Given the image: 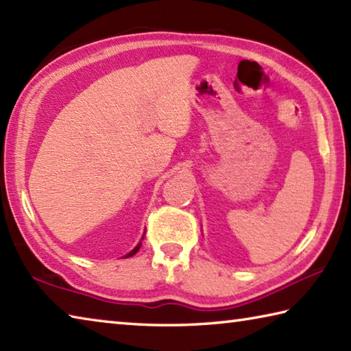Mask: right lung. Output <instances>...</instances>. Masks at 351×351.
Wrapping results in <instances>:
<instances>
[{
	"instance_id": "add662e5",
	"label": "right lung",
	"mask_w": 351,
	"mask_h": 351,
	"mask_svg": "<svg viewBox=\"0 0 351 351\" xmlns=\"http://www.w3.org/2000/svg\"><path fill=\"white\" fill-rule=\"evenodd\" d=\"M143 239H144V236L141 237V240H143ZM141 240H140V242H138V245H136V246H135V248H134L132 251H130V252H128V254H126V256H125V258H128V257H132V256H135V254H136V252H138V250L141 248Z\"/></svg>"
}]
</instances>
